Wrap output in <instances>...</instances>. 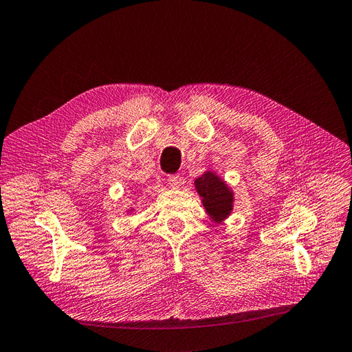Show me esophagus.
I'll use <instances>...</instances> for the list:
<instances>
[{
	"label": "esophagus",
	"mask_w": 352,
	"mask_h": 352,
	"mask_svg": "<svg viewBox=\"0 0 352 352\" xmlns=\"http://www.w3.org/2000/svg\"><path fill=\"white\" fill-rule=\"evenodd\" d=\"M168 183L170 187H178V186H182L183 178L178 174H170V175H168Z\"/></svg>",
	"instance_id": "34e87169"
}]
</instances>
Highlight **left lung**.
<instances>
[{"label": "left lung", "mask_w": 352, "mask_h": 352, "mask_svg": "<svg viewBox=\"0 0 352 352\" xmlns=\"http://www.w3.org/2000/svg\"><path fill=\"white\" fill-rule=\"evenodd\" d=\"M197 193L201 195L205 210L212 217L214 221H221L226 219L232 211L233 195L221 179L214 173H205L202 177L196 178Z\"/></svg>", "instance_id": "8db88e82"}]
</instances>
